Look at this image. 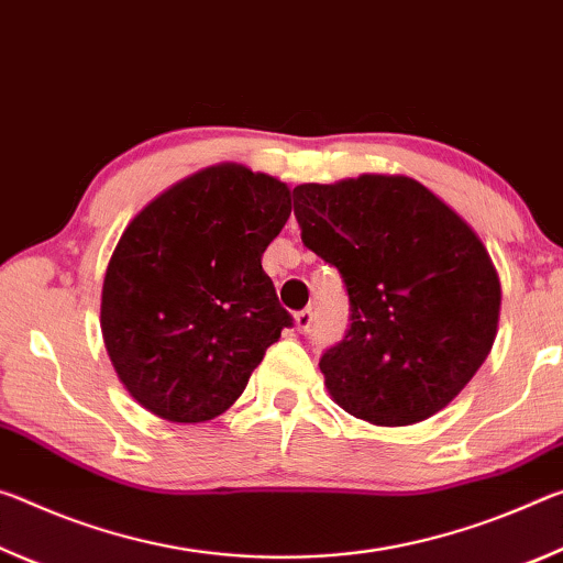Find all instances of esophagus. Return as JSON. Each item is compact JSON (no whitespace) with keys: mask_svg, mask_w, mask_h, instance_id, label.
<instances>
[{"mask_svg":"<svg viewBox=\"0 0 563 563\" xmlns=\"http://www.w3.org/2000/svg\"><path fill=\"white\" fill-rule=\"evenodd\" d=\"M311 309H301V311H297V314H294V327H297V331H309V327H311Z\"/></svg>","mask_w":563,"mask_h":563,"instance_id":"34e87169","label":"esophagus"}]
</instances>
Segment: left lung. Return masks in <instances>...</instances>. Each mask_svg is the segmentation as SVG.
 <instances>
[{"label":"left lung","instance_id":"1","mask_svg":"<svg viewBox=\"0 0 563 563\" xmlns=\"http://www.w3.org/2000/svg\"><path fill=\"white\" fill-rule=\"evenodd\" d=\"M294 214L352 303L346 336L319 362L331 399L374 427L449 407L499 329L501 282L474 229L404 174L299 184Z\"/></svg>","mask_w":563,"mask_h":563}]
</instances>
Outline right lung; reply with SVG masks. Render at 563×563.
I'll list each match as a JSON object with an SVG mask.
<instances>
[{"label": "right lung", "instance_id": "add662e5", "mask_svg": "<svg viewBox=\"0 0 563 563\" xmlns=\"http://www.w3.org/2000/svg\"><path fill=\"white\" fill-rule=\"evenodd\" d=\"M289 214L287 184L224 162L172 184L129 221L99 321L119 382L154 417L224 413L291 324L262 269Z\"/></svg>", "mask_w": 563, "mask_h": 563}]
</instances>
